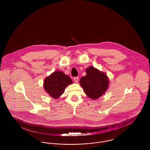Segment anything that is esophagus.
Returning <instances> with one entry per match:
<instances>
[{
    "instance_id": "1",
    "label": "esophagus",
    "mask_w": 150,
    "mask_h": 150,
    "mask_svg": "<svg viewBox=\"0 0 150 150\" xmlns=\"http://www.w3.org/2000/svg\"><path fill=\"white\" fill-rule=\"evenodd\" d=\"M74 81H75V83H78V81L79 80V78L78 77H75V78H74Z\"/></svg>"
}]
</instances>
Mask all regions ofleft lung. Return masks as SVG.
<instances>
[{
  "mask_svg": "<svg viewBox=\"0 0 150 150\" xmlns=\"http://www.w3.org/2000/svg\"><path fill=\"white\" fill-rule=\"evenodd\" d=\"M86 72V76L81 77L79 83L88 97L97 100L107 91L110 81L105 72L93 66L88 67Z\"/></svg>",
  "mask_w": 150,
  "mask_h": 150,
  "instance_id": "left-lung-1",
  "label": "left lung"
}]
</instances>
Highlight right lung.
<instances>
[{"instance_id":"add662e5","label":"right lung","mask_w":150,"mask_h":150,"mask_svg":"<svg viewBox=\"0 0 150 150\" xmlns=\"http://www.w3.org/2000/svg\"><path fill=\"white\" fill-rule=\"evenodd\" d=\"M72 83L71 78L63 72L55 71L45 78L43 88L52 98L58 99L64 93L66 86Z\"/></svg>"}]
</instances>
